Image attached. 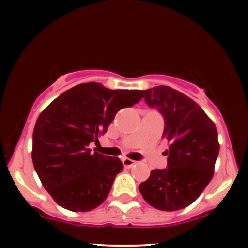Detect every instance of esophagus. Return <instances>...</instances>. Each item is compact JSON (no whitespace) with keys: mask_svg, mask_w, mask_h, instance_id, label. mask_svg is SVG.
<instances>
[{"mask_svg":"<svg viewBox=\"0 0 248 248\" xmlns=\"http://www.w3.org/2000/svg\"><path fill=\"white\" fill-rule=\"evenodd\" d=\"M136 163H138V162L134 161V160H130V158H127V157L122 160V164H124V168H132L135 166Z\"/></svg>","mask_w":248,"mask_h":248,"instance_id":"esophagus-1","label":"esophagus"}]
</instances>
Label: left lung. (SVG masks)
I'll return each instance as SVG.
<instances>
[{
  "mask_svg": "<svg viewBox=\"0 0 248 248\" xmlns=\"http://www.w3.org/2000/svg\"><path fill=\"white\" fill-rule=\"evenodd\" d=\"M150 107L163 115V138L169 143L168 167L154 169L139 186L149 205L162 211L189 206L213 177L219 154L215 124L197 102L169 86L142 91Z\"/></svg>",
  "mask_w": 248,
  "mask_h": 248,
  "instance_id": "left-lung-1",
  "label": "left lung"
}]
</instances>
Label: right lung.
Returning <instances> with one entry per match:
<instances>
[{"mask_svg": "<svg viewBox=\"0 0 248 248\" xmlns=\"http://www.w3.org/2000/svg\"><path fill=\"white\" fill-rule=\"evenodd\" d=\"M142 98V91L86 82L65 91L39 114L32 135L33 167L58 205L86 212L104 203L124 166L118 157L92 154L88 144L107 132L119 110Z\"/></svg>", "mask_w": 248, "mask_h": 248, "instance_id": "right-lung-1", "label": "right lung"}]
</instances>
